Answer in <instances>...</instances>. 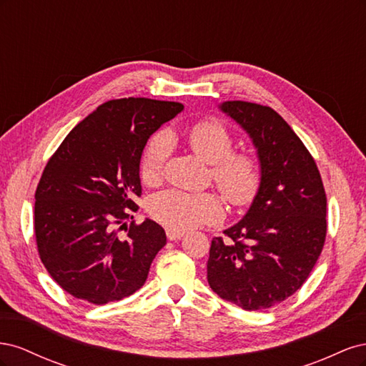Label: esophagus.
Masks as SVG:
<instances>
[{"mask_svg":"<svg viewBox=\"0 0 366 366\" xmlns=\"http://www.w3.org/2000/svg\"><path fill=\"white\" fill-rule=\"evenodd\" d=\"M166 237H168V239H169V241L182 239V238L184 237V232H182V230H175V229L168 227V229H166Z\"/></svg>","mask_w":366,"mask_h":366,"instance_id":"34e87169","label":"esophagus"}]
</instances>
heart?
Wrapping results in <instances>:
<instances>
[{"label":"heart","mask_w":366,"mask_h":366,"mask_svg":"<svg viewBox=\"0 0 366 366\" xmlns=\"http://www.w3.org/2000/svg\"><path fill=\"white\" fill-rule=\"evenodd\" d=\"M187 142L198 157L214 164L212 179L232 206L244 207L254 200L262 182L259 162L250 152H232L235 140L223 122H197L187 131ZM171 147L172 139L166 131L151 137L140 163L142 179L147 183L160 180ZM149 212L166 227L189 230L219 221L223 218V204L215 194L171 189L152 198Z\"/></svg>","instance_id":"heart-1"}]
</instances>
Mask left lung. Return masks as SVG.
<instances>
[{"label":"left lung","mask_w":366,"mask_h":366,"mask_svg":"<svg viewBox=\"0 0 366 366\" xmlns=\"http://www.w3.org/2000/svg\"><path fill=\"white\" fill-rule=\"evenodd\" d=\"M219 109L252 139L262 182L227 238L212 239L207 282L242 310H265L296 293L313 270L327 235V195L312 154L274 109L242 101Z\"/></svg>","instance_id":"left-lung-1"}]
</instances>
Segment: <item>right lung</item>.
Segmentation results:
<instances>
[{"label":"right lung","mask_w":366,"mask_h":366,"mask_svg":"<svg viewBox=\"0 0 366 366\" xmlns=\"http://www.w3.org/2000/svg\"><path fill=\"white\" fill-rule=\"evenodd\" d=\"M182 112L179 102L147 97L108 101L47 162L35 194L36 246L44 267L71 296L102 305L145 284L166 234L149 218L127 221L139 209L143 148Z\"/></svg>","instance_id":"1"}]
</instances>
